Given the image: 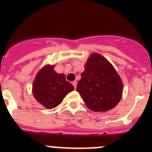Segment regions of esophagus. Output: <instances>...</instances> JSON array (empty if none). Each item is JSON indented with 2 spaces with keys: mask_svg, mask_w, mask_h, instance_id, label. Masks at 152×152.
Here are the masks:
<instances>
[{
  "mask_svg": "<svg viewBox=\"0 0 152 152\" xmlns=\"http://www.w3.org/2000/svg\"><path fill=\"white\" fill-rule=\"evenodd\" d=\"M72 84H73L74 88L76 89V85H77V82H76V81H74V82H72Z\"/></svg>",
  "mask_w": 152,
  "mask_h": 152,
  "instance_id": "esophagus-1",
  "label": "esophagus"
}]
</instances>
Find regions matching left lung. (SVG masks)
I'll return each instance as SVG.
<instances>
[{
  "mask_svg": "<svg viewBox=\"0 0 152 152\" xmlns=\"http://www.w3.org/2000/svg\"><path fill=\"white\" fill-rule=\"evenodd\" d=\"M76 91L87 108L94 112H107L120 102L123 83L114 67L99 53L87 59Z\"/></svg>",
  "mask_w": 152,
  "mask_h": 152,
  "instance_id": "obj_1",
  "label": "left lung"
}]
</instances>
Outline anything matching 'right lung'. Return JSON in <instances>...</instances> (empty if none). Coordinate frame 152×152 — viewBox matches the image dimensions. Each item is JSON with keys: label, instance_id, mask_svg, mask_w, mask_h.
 <instances>
[{"label": "right lung", "instance_id": "add662e5", "mask_svg": "<svg viewBox=\"0 0 152 152\" xmlns=\"http://www.w3.org/2000/svg\"><path fill=\"white\" fill-rule=\"evenodd\" d=\"M53 65L43 67L37 74L32 93L37 101L47 109H53L62 103L65 96L73 91V86L66 81L64 74L53 70Z\"/></svg>", "mask_w": 152, "mask_h": 152}]
</instances>
